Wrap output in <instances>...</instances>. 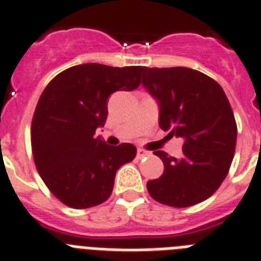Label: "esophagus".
I'll use <instances>...</instances> for the list:
<instances>
[{
	"instance_id": "esophagus-1",
	"label": "esophagus",
	"mask_w": 261,
	"mask_h": 261,
	"mask_svg": "<svg viewBox=\"0 0 261 261\" xmlns=\"http://www.w3.org/2000/svg\"><path fill=\"white\" fill-rule=\"evenodd\" d=\"M145 156H149V152H146V150L139 148V149H137V159H143V157Z\"/></svg>"
}]
</instances>
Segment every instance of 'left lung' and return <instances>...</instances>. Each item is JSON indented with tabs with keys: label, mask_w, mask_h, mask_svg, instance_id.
<instances>
[{
	"label": "left lung",
	"mask_w": 261,
	"mask_h": 261,
	"mask_svg": "<svg viewBox=\"0 0 261 261\" xmlns=\"http://www.w3.org/2000/svg\"><path fill=\"white\" fill-rule=\"evenodd\" d=\"M143 85L159 104V125L184 140L180 159L153 152L164 173L146 182L156 201L176 208L195 205L216 192L227 177L238 126L223 88L195 69L143 68Z\"/></svg>",
	"instance_id": "left-lung-1"
}]
</instances>
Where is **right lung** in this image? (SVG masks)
<instances>
[{"mask_svg":"<svg viewBox=\"0 0 261 261\" xmlns=\"http://www.w3.org/2000/svg\"><path fill=\"white\" fill-rule=\"evenodd\" d=\"M141 66L83 64L51 80L32 121V150L41 178L61 203L85 210L104 203L116 172L136 157L133 144L94 137L108 117V97L140 85Z\"/></svg>","mask_w":261,"mask_h":261,"instance_id":"obj_1","label":"right lung"}]
</instances>
